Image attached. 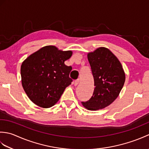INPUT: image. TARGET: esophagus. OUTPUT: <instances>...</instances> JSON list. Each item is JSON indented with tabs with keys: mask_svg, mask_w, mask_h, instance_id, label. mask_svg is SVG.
Masks as SVG:
<instances>
[{
	"mask_svg": "<svg viewBox=\"0 0 149 149\" xmlns=\"http://www.w3.org/2000/svg\"><path fill=\"white\" fill-rule=\"evenodd\" d=\"M79 79H77V80H75L74 81V84L75 86H77V84H79Z\"/></svg>",
	"mask_w": 149,
	"mask_h": 149,
	"instance_id": "esophagus-1",
	"label": "esophagus"
}]
</instances>
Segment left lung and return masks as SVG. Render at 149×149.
Masks as SVG:
<instances>
[{"instance_id":"8db88e82","label":"left lung","mask_w":149,"mask_h":149,"mask_svg":"<svg viewBox=\"0 0 149 149\" xmlns=\"http://www.w3.org/2000/svg\"><path fill=\"white\" fill-rule=\"evenodd\" d=\"M94 79L93 95L86 102H82L88 110L102 109L109 106L121 91L125 75L118 59L106 47H99L88 54Z\"/></svg>"}]
</instances>
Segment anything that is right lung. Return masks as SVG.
<instances>
[{
  "label": "right lung",
  "instance_id": "add662e5",
  "mask_svg": "<svg viewBox=\"0 0 149 149\" xmlns=\"http://www.w3.org/2000/svg\"><path fill=\"white\" fill-rule=\"evenodd\" d=\"M72 51H63L47 45L27 58L20 68L22 84L32 102L49 108L59 100L65 88L71 84L72 66L65 65Z\"/></svg>",
  "mask_w": 149,
  "mask_h": 149
}]
</instances>
